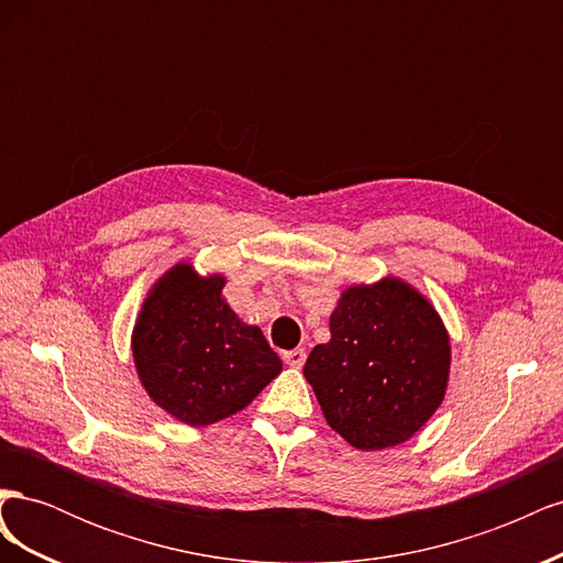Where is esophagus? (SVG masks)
Here are the masks:
<instances>
[{
	"label": "esophagus",
	"mask_w": 563,
	"mask_h": 563,
	"mask_svg": "<svg viewBox=\"0 0 563 563\" xmlns=\"http://www.w3.org/2000/svg\"><path fill=\"white\" fill-rule=\"evenodd\" d=\"M305 360H308V352H305L302 347L284 352V362H286L288 366H294V368H300V366L305 364Z\"/></svg>",
	"instance_id": "34e87169"
}]
</instances>
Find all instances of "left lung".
Here are the masks:
<instances>
[{"instance_id": "1", "label": "left lung", "mask_w": 563, "mask_h": 563, "mask_svg": "<svg viewBox=\"0 0 563 563\" xmlns=\"http://www.w3.org/2000/svg\"><path fill=\"white\" fill-rule=\"evenodd\" d=\"M451 343L434 305L385 277L350 286L331 314V340L305 362L323 418L347 444L383 451L411 439L444 401Z\"/></svg>"}]
</instances>
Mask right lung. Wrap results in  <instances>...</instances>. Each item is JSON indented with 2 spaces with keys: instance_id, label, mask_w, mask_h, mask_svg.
I'll use <instances>...</instances> for the list:
<instances>
[{
  "instance_id": "1",
  "label": "right lung",
  "mask_w": 563,
  "mask_h": 563,
  "mask_svg": "<svg viewBox=\"0 0 563 563\" xmlns=\"http://www.w3.org/2000/svg\"><path fill=\"white\" fill-rule=\"evenodd\" d=\"M223 286V275L174 265L150 288L131 335L150 399L190 428L242 411L282 373L263 331L230 310Z\"/></svg>"
}]
</instances>
